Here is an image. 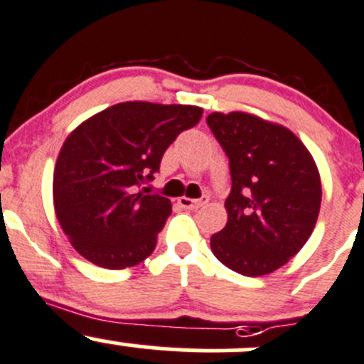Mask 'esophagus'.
I'll return each instance as SVG.
<instances>
[{"mask_svg": "<svg viewBox=\"0 0 364 364\" xmlns=\"http://www.w3.org/2000/svg\"><path fill=\"white\" fill-rule=\"evenodd\" d=\"M183 208H200L208 203V197H200V199H188V197H181L178 200Z\"/></svg>", "mask_w": 364, "mask_h": 364, "instance_id": "34e87169", "label": "esophagus"}]
</instances>
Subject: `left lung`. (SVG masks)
Masks as SVG:
<instances>
[{
    "instance_id": "1",
    "label": "left lung",
    "mask_w": 364,
    "mask_h": 364,
    "mask_svg": "<svg viewBox=\"0 0 364 364\" xmlns=\"http://www.w3.org/2000/svg\"><path fill=\"white\" fill-rule=\"evenodd\" d=\"M206 122L231 171L228 224L211 236V250L242 276L270 274L315 229L322 203L315 160L290 129L256 115L215 112Z\"/></svg>"
}]
</instances>
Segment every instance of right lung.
<instances>
[{
  "label": "right lung",
  "instance_id": "add662e5",
  "mask_svg": "<svg viewBox=\"0 0 364 364\" xmlns=\"http://www.w3.org/2000/svg\"><path fill=\"white\" fill-rule=\"evenodd\" d=\"M203 117L190 105L119 103L77 126L53 176L56 218L74 249L121 270L151 256L172 211L167 197L139 190L160 171L167 147Z\"/></svg>",
  "mask_w": 364,
  "mask_h": 364
}]
</instances>
